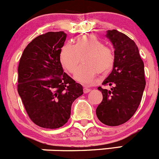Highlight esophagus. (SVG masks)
Wrapping results in <instances>:
<instances>
[{"instance_id": "34e87169", "label": "esophagus", "mask_w": 159, "mask_h": 159, "mask_svg": "<svg viewBox=\"0 0 159 159\" xmlns=\"http://www.w3.org/2000/svg\"><path fill=\"white\" fill-rule=\"evenodd\" d=\"M90 90H91V89L89 88V87H84V93H89V92H90Z\"/></svg>"}]
</instances>
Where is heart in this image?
Returning a JSON list of instances; mask_svg holds the SVG:
<instances>
[{"mask_svg": "<svg viewBox=\"0 0 159 159\" xmlns=\"http://www.w3.org/2000/svg\"><path fill=\"white\" fill-rule=\"evenodd\" d=\"M81 58L84 64L78 68L75 77L83 83H90L98 72L101 75L108 73L116 61L113 50L93 35L79 37L74 45L64 43L60 50V62L69 73L75 72Z\"/></svg>", "mask_w": 159, "mask_h": 159, "instance_id": "1", "label": "heart"}]
</instances>
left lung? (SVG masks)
Here are the masks:
<instances>
[{
	"instance_id": "left-lung-1",
	"label": "left lung",
	"mask_w": 159,
	"mask_h": 159,
	"mask_svg": "<svg viewBox=\"0 0 159 159\" xmlns=\"http://www.w3.org/2000/svg\"><path fill=\"white\" fill-rule=\"evenodd\" d=\"M106 37L115 48L112 72L98 87L103 99L96 109L98 119L107 126H116L127 122L138 108L145 88L144 66L137 44L116 30L106 31Z\"/></svg>"
}]
</instances>
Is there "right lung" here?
I'll return each mask as SVG.
<instances>
[{
    "label": "right lung",
    "mask_w": 159,
    "mask_h": 159,
    "mask_svg": "<svg viewBox=\"0 0 159 159\" xmlns=\"http://www.w3.org/2000/svg\"><path fill=\"white\" fill-rule=\"evenodd\" d=\"M64 32H48L33 39L23 51L18 67V93L33 122L57 129L68 122L72 104L83 87L66 72L59 52Z\"/></svg>",
    "instance_id": "add662e5"
}]
</instances>
